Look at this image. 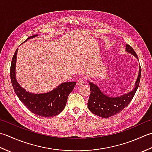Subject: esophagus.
Segmentation results:
<instances>
[{"mask_svg": "<svg viewBox=\"0 0 152 152\" xmlns=\"http://www.w3.org/2000/svg\"><path fill=\"white\" fill-rule=\"evenodd\" d=\"M84 84V82H83V78H79L78 82H77V86H82Z\"/></svg>", "mask_w": 152, "mask_h": 152, "instance_id": "1", "label": "esophagus"}]
</instances>
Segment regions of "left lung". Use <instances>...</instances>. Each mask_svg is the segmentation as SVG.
<instances>
[{"label":"left lung","instance_id":"left-lung-1","mask_svg":"<svg viewBox=\"0 0 152 152\" xmlns=\"http://www.w3.org/2000/svg\"><path fill=\"white\" fill-rule=\"evenodd\" d=\"M125 51L133 55L138 61L137 55L135 53L134 50L127 44L126 45ZM140 76L141 69L140 65L138 77L134 83L133 89L127 93H125L121 96H114V97L104 94L97 86L88 81L90 85V90H91V94H90L88 102V106L89 110L95 115L103 118H108L120 112L129 104L131 100L133 99L139 86Z\"/></svg>","mask_w":152,"mask_h":152}]
</instances>
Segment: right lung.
Listing matches in <instances>:
<instances>
[{"instance_id": "add662e5", "label": "right lung", "mask_w": 152, "mask_h": 152, "mask_svg": "<svg viewBox=\"0 0 152 152\" xmlns=\"http://www.w3.org/2000/svg\"><path fill=\"white\" fill-rule=\"evenodd\" d=\"M37 36L38 34H34L27 38L23 43ZM17 54L18 49L15 50L12 60L10 78L13 88L19 99L34 114L46 118L53 117L59 114L65 108L68 96L73 90L76 82H63L51 91L44 93H33L27 91L19 85L16 79Z\"/></svg>"}]
</instances>
